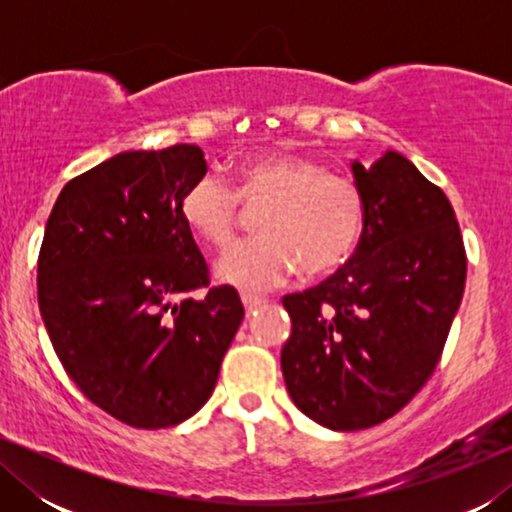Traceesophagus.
Listing matches in <instances>:
<instances>
[{
    "label": "esophagus",
    "instance_id": "34e87169",
    "mask_svg": "<svg viewBox=\"0 0 512 512\" xmlns=\"http://www.w3.org/2000/svg\"><path fill=\"white\" fill-rule=\"evenodd\" d=\"M242 303H244V310H247V317H251V314H256L258 310H263L268 300L258 298V296H251V293H242Z\"/></svg>",
    "mask_w": 512,
    "mask_h": 512
}]
</instances>
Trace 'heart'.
Listing matches in <instances>:
<instances>
[{"mask_svg": "<svg viewBox=\"0 0 512 512\" xmlns=\"http://www.w3.org/2000/svg\"><path fill=\"white\" fill-rule=\"evenodd\" d=\"M240 202L265 205L258 216L263 235L219 258L216 277L223 284L263 291L300 268L310 277L331 275L359 247L366 219L359 186L303 153L265 151L240 160L235 191L205 174L181 195L179 214L198 240L223 249L235 240Z\"/></svg>", "mask_w": 512, "mask_h": 512, "instance_id": "obj_1", "label": "heart"}]
</instances>
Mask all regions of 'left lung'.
I'll use <instances>...</instances> for the list:
<instances>
[{"instance_id": "obj_1", "label": "left lung", "mask_w": 512, "mask_h": 512, "mask_svg": "<svg viewBox=\"0 0 512 512\" xmlns=\"http://www.w3.org/2000/svg\"><path fill=\"white\" fill-rule=\"evenodd\" d=\"M366 207L356 254L326 282L282 298L291 335L282 373L291 401L333 431L396 415L443 354L466 284L450 200L408 158L352 160Z\"/></svg>"}]
</instances>
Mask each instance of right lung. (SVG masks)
Listing matches in <instances>:
<instances>
[{
  "label": "right lung",
  "instance_id": "obj_1",
  "mask_svg": "<svg viewBox=\"0 0 512 512\" xmlns=\"http://www.w3.org/2000/svg\"><path fill=\"white\" fill-rule=\"evenodd\" d=\"M207 163L195 144L123 151L65 184L39 251V310L55 354L97 408L137 429L186 422L209 401L244 307L202 300L207 263L179 200Z\"/></svg>",
  "mask_w": 512,
  "mask_h": 512
}]
</instances>
